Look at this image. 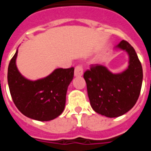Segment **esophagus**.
Returning a JSON list of instances; mask_svg holds the SVG:
<instances>
[{"label":"esophagus","instance_id":"34e87169","mask_svg":"<svg viewBox=\"0 0 151 151\" xmlns=\"http://www.w3.org/2000/svg\"><path fill=\"white\" fill-rule=\"evenodd\" d=\"M83 66L82 65H78L75 68L74 74L76 76H81L83 75Z\"/></svg>","mask_w":151,"mask_h":151}]
</instances>
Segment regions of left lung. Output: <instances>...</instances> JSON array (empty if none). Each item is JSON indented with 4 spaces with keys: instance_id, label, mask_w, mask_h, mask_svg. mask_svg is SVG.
<instances>
[{
    "instance_id": "obj_1",
    "label": "left lung",
    "mask_w": 151,
    "mask_h": 151,
    "mask_svg": "<svg viewBox=\"0 0 151 151\" xmlns=\"http://www.w3.org/2000/svg\"><path fill=\"white\" fill-rule=\"evenodd\" d=\"M118 47L129 55V66L120 74H113L102 65H91L84 73L91 106L106 117H118L130 110L141 92L143 70L133 47L122 40Z\"/></svg>"
}]
</instances>
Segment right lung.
I'll return each mask as SVG.
<instances>
[{
  "label": "right lung",
  "mask_w": 151,
  "mask_h": 151,
  "mask_svg": "<svg viewBox=\"0 0 151 151\" xmlns=\"http://www.w3.org/2000/svg\"><path fill=\"white\" fill-rule=\"evenodd\" d=\"M14 54L8 66L7 81L14 104L29 118L50 121L63 113L68 86L74 76V68L57 69L50 76L37 81L24 78L17 69Z\"/></svg>",
  "instance_id": "add662e5"
}]
</instances>
